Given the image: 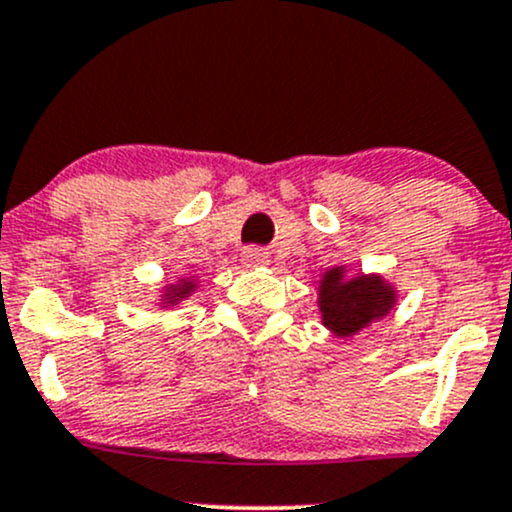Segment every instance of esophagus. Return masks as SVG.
Segmentation results:
<instances>
[{
    "mask_svg": "<svg viewBox=\"0 0 512 512\" xmlns=\"http://www.w3.org/2000/svg\"><path fill=\"white\" fill-rule=\"evenodd\" d=\"M241 261H244V266L256 268V266H266V263L271 261V256H268L266 249L251 246V249H244V254H241Z\"/></svg>",
    "mask_w": 512,
    "mask_h": 512,
    "instance_id": "1",
    "label": "esophagus"
}]
</instances>
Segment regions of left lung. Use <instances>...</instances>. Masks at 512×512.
<instances>
[{
  "instance_id": "obj_1",
  "label": "left lung",
  "mask_w": 512,
  "mask_h": 512,
  "mask_svg": "<svg viewBox=\"0 0 512 512\" xmlns=\"http://www.w3.org/2000/svg\"><path fill=\"white\" fill-rule=\"evenodd\" d=\"M395 305V290L381 276L344 278V268L324 273L320 283L322 322L337 337H351Z\"/></svg>"
}]
</instances>
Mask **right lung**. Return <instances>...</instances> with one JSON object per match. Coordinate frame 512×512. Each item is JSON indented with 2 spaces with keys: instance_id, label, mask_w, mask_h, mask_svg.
I'll use <instances>...</instances> for the list:
<instances>
[{
  "instance_id": "right-lung-1",
  "label": "right lung",
  "mask_w": 512,
  "mask_h": 512,
  "mask_svg": "<svg viewBox=\"0 0 512 512\" xmlns=\"http://www.w3.org/2000/svg\"><path fill=\"white\" fill-rule=\"evenodd\" d=\"M192 290H195V283H192V280H183L180 285H170L166 295H163V300H166L163 305H175L178 300H185Z\"/></svg>"
}]
</instances>
